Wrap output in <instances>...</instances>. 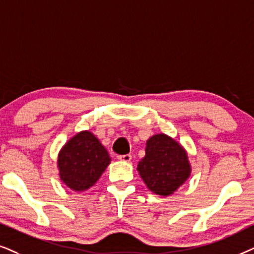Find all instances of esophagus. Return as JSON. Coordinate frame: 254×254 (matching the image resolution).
<instances>
[{
    "label": "esophagus",
    "instance_id": "esophagus-1",
    "mask_svg": "<svg viewBox=\"0 0 254 254\" xmlns=\"http://www.w3.org/2000/svg\"><path fill=\"white\" fill-rule=\"evenodd\" d=\"M118 159H120L121 161L130 162L131 159H132V157H131V154H124V155H118Z\"/></svg>",
    "mask_w": 254,
    "mask_h": 254
}]
</instances>
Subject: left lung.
Returning <instances> with one entry per match:
<instances>
[{
    "instance_id": "8db88e82",
    "label": "left lung",
    "mask_w": 254,
    "mask_h": 254,
    "mask_svg": "<svg viewBox=\"0 0 254 254\" xmlns=\"http://www.w3.org/2000/svg\"><path fill=\"white\" fill-rule=\"evenodd\" d=\"M137 171L151 191L170 196L190 177L191 167L185 148L172 137L158 133L146 141Z\"/></svg>"
}]
</instances>
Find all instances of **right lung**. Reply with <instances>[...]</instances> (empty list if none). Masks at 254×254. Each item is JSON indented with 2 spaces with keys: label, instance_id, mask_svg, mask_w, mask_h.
<instances>
[{
  "label": "right lung",
  "instance_id": "right-lung-1",
  "mask_svg": "<svg viewBox=\"0 0 254 254\" xmlns=\"http://www.w3.org/2000/svg\"><path fill=\"white\" fill-rule=\"evenodd\" d=\"M110 161L101 141L90 131H81L59 152L60 180L75 191L87 190L96 184Z\"/></svg>",
  "mask_w": 254,
  "mask_h": 254
}]
</instances>
